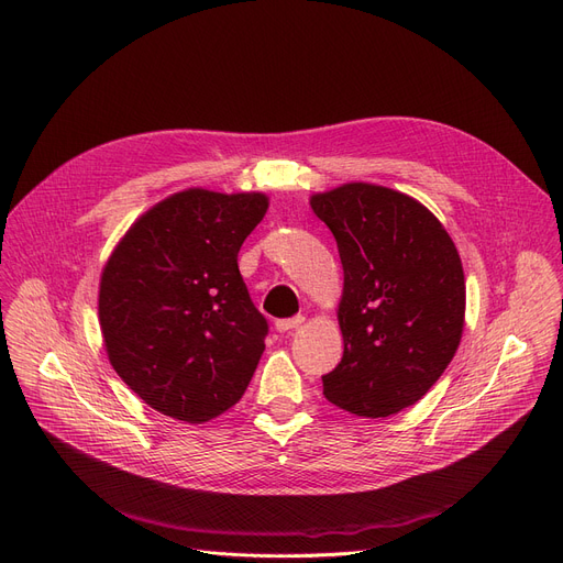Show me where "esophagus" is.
Here are the masks:
<instances>
[{"label":"esophagus","mask_w":563,"mask_h":563,"mask_svg":"<svg viewBox=\"0 0 563 563\" xmlns=\"http://www.w3.org/2000/svg\"><path fill=\"white\" fill-rule=\"evenodd\" d=\"M303 320H306V317H303V314H297V317H289V320H278V322H276V329H278L280 333H285V331H291V329H297V327H301V324H303Z\"/></svg>","instance_id":"1"}]
</instances>
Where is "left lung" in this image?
<instances>
[{
  "label": "left lung",
  "instance_id": "1",
  "mask_svg": "<svg viewBox=\"0 0 563 563\" xmlns=\"http://www.w3.org/2000/svg\"><path fill=\"white\" fill-rule=\"evenodd\" d=\"M345 272L338 320L345 352L322 375L324 398L384 419L419 402L455 356L464 327L462 262L417 200L373 184L314 195Z\"/></svg>",
  "mask_w": 563,
  "mask_h": 563
}]
</instances>
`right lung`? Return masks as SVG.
<instances>
[{"label": "right lung", "mask_w": 563, "mask_h": 563, "mask_svg": "<svg viewBox=\"0 0 563 563\" xmlns=\"http://www.w3.org/2000/svg\"><path fill=\"white\" fill-rule=\"evenodd\" d=\"M266 207L262 192H177L140 218L103 268L112 368L165 417L205 423L246 394L268 324L236 255Z\"/></svg>", "instance_id": "add662e5"}]
</instances>
